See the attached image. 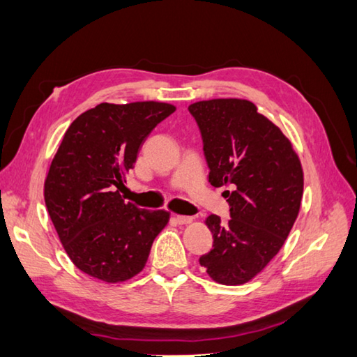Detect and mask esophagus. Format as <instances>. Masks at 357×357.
<instances>
[{
	"instance_id": "34e87169",
	"label": "esophagus",
	"mask_w": 357,
	"mask_h": 357,
	"mask_svg": "<svg viewBox=\"0 0 357 357\" xmlns=\"http://www.w3.org/2000/svg\"><path fill=\"white\" fill-rule=\"evenodd\" d=\"M176 218V222L179 223V225H189V223H192L193 222V217H185V215H176L174 217Z\"/></svg>"
}]
</instances>
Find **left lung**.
Masks as SVG:
<instances>
[{
  "instance_id": "left-lung-1",
  "label": "left lung",
  "mask_w": 357,
  "mask_h": 357,
  "mask_svg": "<svg viewBox=\"0 0 357 357\" xmlns=\"http://www.w3.org/2000/svg\"><path fill=\"white\" fill-rule=\"evenodd\" d=\"M203 139L213 187H229V220L206 218L212 250L199 257L213 281L238 286L280 252L298 217L303 168L290 140L248 100L218 98L189 106Z\"/></svg>"
}]
</instances>
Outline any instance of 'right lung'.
Instances as JSON below:
<instances>
[{"label": "right lung", "instance_id": "obj_1", "mask_svg": "<svg viewBox=\"0 0 357 357\" xmlns=\"http://www.w3.org/2000/svg\"><path fill=\"white\" fill-rule=\"evenodd\" d=\"M176 107L101 102L71 123L45 179V204L68 257L89 276L123 282L144 270L170 218L125 203L120 190L140 145Z\"/></svg>", "mask_w": 357, "mask_h": 357}]
</instances>
